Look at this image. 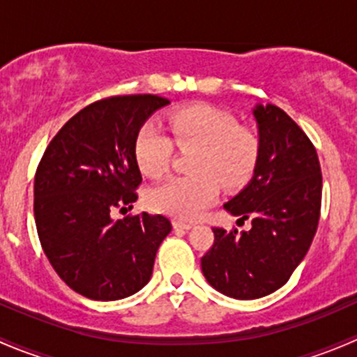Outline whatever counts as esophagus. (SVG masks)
Masks as SVG:
<instances>
[{
    "mask_svg": "<svg viewBox=\"0 0 357 357\" xmlns=\"http://www.w3.org/2000/svg\"><path fill=\"white\" fill-rule=\"evenodd\" d=\"M172 226H174L176 229H190V228H193L192 222L179 221V219H174V221H172Z\"/></svg>",
    "mask_w": 357,
    "mask_h": 357,
    "instance_id": "1",
    "label": "esophagus"
}]
</instances>
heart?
Listing matches in <instances>:
<instances>
[{
	"label": "heart",
	"instance_id": "obj_1",
	"mask_svg": "<svg viewBox=\"0 0 357 357\" xmlns=\"http://www.w3.org/2000/svg\"><path fill=\"white\" fill-rule=\"evenodd\" d=\"M167 128L171 138L146 122L135 138V160L150 178L169 169L172 143L183 150L193 149L188 162L192 174L165 179L149 193V204L155 211L192 221L215 200L219 185L242 188L254 176L261 158V136L238 124L231 112L211 103H192L169 112Z\"/></svg>",
	"mask_w": 357,
	"mask_h": 357
}]
</instances>
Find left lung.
I'll return each instance as SVG.
<instances>
[{
    "label": "left lung",
    "mask_w": 357,
    "mask_h": 357,
    "mask_svg": "<svg viewBox=\"0 0 357 357\" xmlns=\"http://www.w3.org/2000/svg\"><path fill=\"white\" fill-rule=\"evenodd\" d=\"M261 158L245 190L225 205L250 231L214 228L202 257L207 282L233 298H259L282 289L316 235L321 212V167L314 145L276 105L254 110Z\"/></svg>",
    "instance_id": "obj_1"
}]
</instances>
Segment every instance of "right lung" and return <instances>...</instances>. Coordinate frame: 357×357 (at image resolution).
Segmentation results:
<instances>
[{
	"label": "right lung",
	"instance_id": "obj_1",
	"mask_svg": "<svg viewBox=\"0 0 357 357\" xmlns=\"http://www.w3.org/2000/svg\"><path fill=\"white\" fill-rule=\"evenodd\" d=\"M169 100L117 95L89 103L46 146L34 179L39 242L56 275L93 301L129 297L149 283L171 221L146 212L114 221L138 199L135 138Z\"/></svg>",
	"mask_w": 357,
	"mask_h": 357
}]
</instances>
